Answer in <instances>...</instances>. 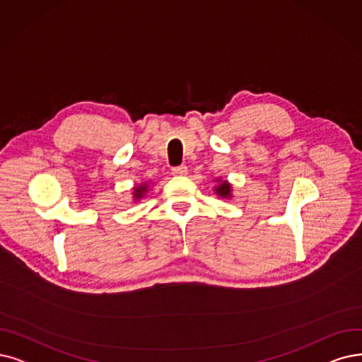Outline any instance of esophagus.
<instances>
[{
    "label": "esophagus",
    "instance_id": "1",
    "mask_svg": "<svg viewBox=\"0 0 362 362\" xmlns=\"http://www.w3.org/2000/svg\"><path fill=\"white\" fill-rule=\"evenodd\" d=\"M170 170H172L173 175H185V173H187V166H185V165L173 166Z\"/></svg>",
    "mask_w": 362,
    "mask_h": 362
}]
</instances>
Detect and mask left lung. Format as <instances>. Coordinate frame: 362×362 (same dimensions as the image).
Instances as JSON below:
<instances>
[{"mask_svg": "<svg viewBox=\"0 0 362 362\" xmlns=\"http://www.w3.org/2000/svg\"><path fill=\"white\" fill-rule=\"evenodd\" d=\"M216 193H218L220 196H223V197H228L230 196V185L224 181L221 185H218L216 187Z\"/></svg>", "mask_w": 362, "mask_h": 362, "instance_id": "obj_1", "label": "left lung"}]
</instances>
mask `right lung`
Masks as SVG:
<instances>
[{
	"label": "right lung",
	"mask_w": 362,
	"mask_h": 362,
	"mask_svg": "<svg viewBox=\"0 0 362 362\" xmlns=\"http://www.w3.org/2000/svg\"><path fill=\"white\" fill-rule=\"evenodd\" d=\"M144 192H146V185H141V187H136L135 189V197L136 199H141L142 197V194H144Z\"/></svg>",
	"instance_id": "add662e5"
}]
</instances>
